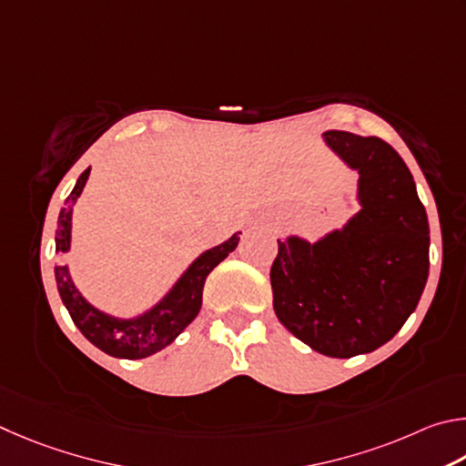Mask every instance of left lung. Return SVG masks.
I'll use <instances>...</instances> for the list:
<instances>
[{
	"label": "left lung",
	"instance_id": "left-lung-1",
	"mask_svg": "<svg viewBox=\"0 0 466 466\" xmlns=\"http://www.w3.org/2000/svg\"><path fill=\"white\" fill-rule=\"evenodd\" d=\"M323 143L358 171L360 210L317 241L279 239L274 311L315 352L352 358L393 339L418 307L430 225L411 171L389 143L346 130H328Z\"/></svg>",
	"mask_w": 466,
	"mask_h": 466
}]
</instances>
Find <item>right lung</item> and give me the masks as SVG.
<instances>
[{
  "instance_id": "right-lung-1",
  "label": "right lung",
  "mask_w": 466,
  "mask_h": 466,
  "mask_svg": "<svg viewBox=\"0 0 466 466\" xmlns=\"http://www.w3.org/2000/svg\"><path fill=\"white\" fill-rule=\"evenodd\" d=\"M89 167L77 177L76 187L59 212L55 233L56 254H67L71 249L73 207L84 192ZM239 235L241 231L233 233L227 241L202 251L157 303L135 317H116L94 307L76 287L67 264L55 266L56 289L73 323L96 348L114 358L138 360L167 348L196 319L202 307V289L207 276L238 248Z\"/></svg>"
}]
</instances>
